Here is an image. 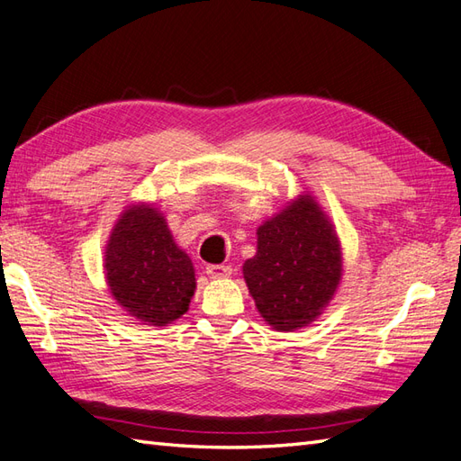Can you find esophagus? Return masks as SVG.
<instances>
[{
    "mask_svg": "<svg viewBox=\"0 0 461 461\" xmlns=\"http://www.w3.org/2000/svg\"><path fill=\"white\" fill-rule=\"evenodd\" d=\"M206 275L210 278H228L231 275V267L230 265H208Z\"/></svg>",
    "mask_w": 461,
    "mask_h": 461,
    "instance_id": "34e87169",
    "label": "esophagus"
}]
</instances>
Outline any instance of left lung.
<instances>
[{"label": "left lung", "mask_w": 461, "mask_h": 461, "mask_svg": "<svg viewBox=\"0 0 461 461\" xmlns=\"http://www.w3.org/2000/svg\"><path fill=\"white\" fill-rule=\"evenodd\" d=\"M243 278L263 320L276 331L308 327L333 300L343 251L331 218L302 193L257 230V253Z\"/></svg>", "instance_id": "obj_1"}]
</instances>
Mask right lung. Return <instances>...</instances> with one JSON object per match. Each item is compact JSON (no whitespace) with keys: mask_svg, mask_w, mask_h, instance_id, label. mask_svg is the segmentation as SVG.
Here are the masks:
<instances>
[{"mask_svg":"<svg viewBox=\"0 0 461 461\" xmlns=\"http://www.w3.org/2000/svg\"><path fill=\"white\" fill-rule=\"evenodd\" d=\"M103 268L111 296L141 325L176 321L196 290L191 257L175 243L163 212L149 203L121 212L104 247Z\"/></svg>","mask_w":461,"mask_h":461,"instance_id":"1","label":"right lung"}]
</instances>
